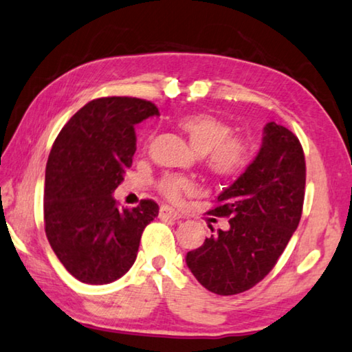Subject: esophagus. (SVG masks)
<instances>
[{
    "label": "esophagus",
    "mask_w": 352,
    "mask_h": 352,
    "mask_svg": "<svg viewBox=\"0 0 352 352\" xmlns=\"http://www.w3.org/2000/svg\"><path fill=\"white\" fill-rule=\"evenodd\" d=\"M160 217H163V219H174V221H178L182 216L178 214L174 208H170V206L163 205V206H161V208H160Z\"/></svg>",
    "instance_id": "obj_1"
}]
</instances>
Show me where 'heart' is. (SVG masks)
<instances>
[{
	"label": "heart",
	"instance_id": "obj_1",
	"mask_svg": "<svg viewBox=\"0 0 352 352\" xmlns=\"http://www.w3.org/2000/svg\"><path fill=\"white\" fill-rule=\"evenodd\" d=\"M180 130L188 136L197 153L204 155V163L208 172L232 178L246 169L250 160V146L246 139L232 135L233 130L227 122L211 114H189L178 120ZM161 194L178 202L183 194L194 191V183L185 177L166 175L160 182Z\"/></svg>",
	"mask_w": 352,
	"mask_h": 352
}]
</instances>
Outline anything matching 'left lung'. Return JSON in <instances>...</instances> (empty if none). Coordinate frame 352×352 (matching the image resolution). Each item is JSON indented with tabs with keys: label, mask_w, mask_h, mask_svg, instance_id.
<instances>
[{
	"label": "left lung",
	"mask_w": 352,
	"mask_h": 352,
	"mask_svg": "<svg viewBox=\"0 0 352 352\" xmlns=\"http://www.w3.org/2000/svg\"><path fill=\"white\" fill-rule=\"evenodd\" d=\"M304 194L302 146L288 128L270 122L258 155L208 211L228 217L230 227L219 228L186 254V265L200 285L230 296L263 280L298 228Z\"/></svg>",
	"instance_id": "8db88e82"
}]
</instances>
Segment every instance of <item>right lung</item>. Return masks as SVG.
<instances>
[{
	"label": "right lung",
	"mask_w": 352,
	"mask_h": 352,
	"mask_svg": "<svg viewBox=\"0 0 352 352\" xmlns=\"http://www.w3.org/2000/svg\"><path fill=\"white\" fill-rule=\"evenodd\" d=\"M158 114L147 100L96 98L56 138L45 170V233L60 263L82 283L104 285L124 276L144 228L158 216L153 200L130 210L113 197L136 152L135 125Z\"/></svg>",
	"instance_id": "right-lung-1"
}]
</instances>
